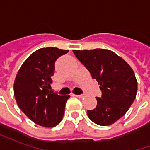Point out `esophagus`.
Wrapping results in <instances>:
<instances>
[{"label":"esophagus","mask_w":150,"mask_h":150,"mask_svg":"<svg viewBox=\"0 0 150 150\" xmlns=\"http://www.w3.org/2000/svg\"><path fill=\"white\" fill-rule=\"evenodd\" d=\"M75 96H76V97L79 98V99H82V98L84 97V96L83 95H74Z\"/></svg>","instance_id":"esophagus-1"}]
</instances>
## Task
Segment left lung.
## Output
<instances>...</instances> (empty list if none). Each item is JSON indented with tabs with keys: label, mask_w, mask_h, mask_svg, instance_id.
Listing matches in <instances>:
<instances>
[{
	"label": "left lung",
	"mask_w": 150,
	"mask_h": 150,
	"mask_svg": "<svg viewBox=\"0 0 150 150\" xmlns=\"http://www.w3.org/2000/svg\"><path fill=\"white\" fill-rule=\"evenodd\" d=\"M73 53L96 79L102 91L96 108L88 110L91 120L99 125H110L121 118L134 101L137 82L131 67L112 50L94 49Z\"/></svg>",
	"instance_id": "1"
}]
</instances>
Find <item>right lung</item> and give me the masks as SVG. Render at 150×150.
Segmentation results:
<instances>
[{
  "label": "right lung",
  "mask_w": 150,
  "mask_h": 150,
  "mask_svg": "<svg viewBox=\"0 0 150 150\" xmlns=\"http://www.w3.org/2000/svg\"><path fill=\"white\" fill-rule=\"evenodd\" d=\"M68 51L56 47L41 48L28 57L17 74L13 85L17 104L40 126L54 127L62 119L70 96H59L50 89L55 61Z\"/></svg>",
  "instance_id": "1"
}]
</instances>
